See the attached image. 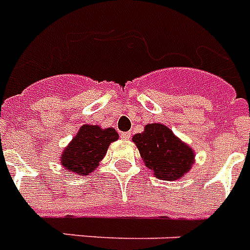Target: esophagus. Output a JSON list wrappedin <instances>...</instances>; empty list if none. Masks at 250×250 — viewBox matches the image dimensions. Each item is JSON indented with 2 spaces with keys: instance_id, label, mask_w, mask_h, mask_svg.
<instances>
[{
  "instance_id": "34e87169",
  "label": "esophagus",
  "mask_w": 250,
  "mask_h": 250,
  "mask_svg": "<svg viewBox=\"0 0 250 250\" xmlns=\"http://www.w3.org/2000/svg\"><path fill=\"white\" fill-rule=\"evenodd\" d=\"M121 137L123 140H129V137H131V132H122Z\"/></svg>"
}]
</instances>
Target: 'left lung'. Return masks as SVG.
I'll list each match as a JSON object with an SVG mask.
<instances>
[{
	"instance_id": "left-lung-1",
	"label": "left lung",
	"mask_w": 250,
	"mask_h": 250,
	"mask_svg": "<svg viewBox=\"0 0 250 250\" xmlns=\"http://www.w3.org/2000/svg\"><path fill=\"white\" fill-rule=\"evenodd\" d=\"M132 141L144 163L154 176L163 181H176L195 163V151L163 123H149Z\"/></svg>"
}]
</instances>
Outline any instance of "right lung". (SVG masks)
I'll list each match as a JSON object with an SVG mask.
<instances>
[{
    "label": "right lung",
    "instance_id": "add662e5",
    "mask_svg": "<svg viewBox=\"0 0 250 250\" xmlns=\"http://www.w3.org/2000/svg\"><path fill=\"white\" fill-rule=\"evenodd\" d=\"M119 139L113 127L83 125L60 154V163L68 172L87 176L92 173L106 155L107 147Z\"/></svg>",
    "mask_w": 250,
    "mask_h": 250
}]
</instances>
